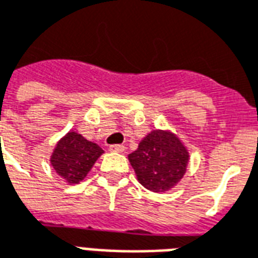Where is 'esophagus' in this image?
Masks as SVG:
<instances>
[{"instance_id":"obj_1","label":"esophagus","mask_w":258,"mask_h":258,"mask_svg":"<svg viewBox=\"0 0 258 258\" xmlns=\"http://www.w3.org/2000/svg\"><path fill=\"white\" fill-rule=\"evenodd\" d=\"M109 151L116 152V153H123L125 151V146L124 145H110L109 146Z\"/></svg>"}]
</instances>
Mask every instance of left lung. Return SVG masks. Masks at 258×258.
<instances>
[{
	"mask_svg": "<svg viewBox=\"0 0 258 258\" xmlns=\"http://www.w3.org/2000/svg\"><path fill=\"white\" fill-rule=\"evenodd\" d=\"M141 185L152 192H167L186 173L189 153L171 131L153 130L128 155Z\"/></svg>",
	"mask_w": 258,
	"mask_h": 258,
	"instance_id": "obj_1",
	"label": "left lung"
}]
</instances>
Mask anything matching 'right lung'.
I'll return each instance as SVG.
<instances>
[{
  "label": "right lung",
  "instance_id": "right-lung-1",
  "mask_svg": "<svg viewBox=\"0 0 258 258\" xmlns=\"http://www.w3.org/2000/svg\"><path fill=\"white\" fill-rule=\"evenodd\" d=\"M103 151L76 131L60 138L51 155V166L68 184H79L90 173Z\"/></svg>",
  "mask_w": 258,
  "mask_h": 258
}]
</instances>
